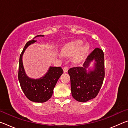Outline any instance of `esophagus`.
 <instances>
[{
    "mask_svg": "<svg viewBox=\"0 0 128 128\" xmlns=\"http://www.w3.org/2000/svg\"><path fill=\"white\" fill-rule=\"evenodd\" d=\"M63 70H64V73L67 72H68V68L67 66H64V68H63Z\"/></svg>",
    "mask_w": 128,
    "mask_h": 128,
    "instance_id": "obj_1",
    "label": "esophagus"
}]
</instances>
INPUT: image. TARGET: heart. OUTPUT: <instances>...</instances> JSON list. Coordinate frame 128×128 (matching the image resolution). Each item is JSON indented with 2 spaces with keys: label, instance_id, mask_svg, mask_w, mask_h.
<instances>
[{
  "label": "heart",
  "instance_id": "b5f03b06",
  "mask_svg": "<svg viewBox=\"0 0 128 128\" xmlns=\"http://www.w3.org/2000/svg\"><path fill=\"white\" fill-rule=\"evenodd\" d=\"M83 41L76 40L67 43L62 48V52L64 55L73 56V60L76 62H80L83 61L86 57L90 50L89 44L88 43L83 44Z\"/></svg>",
  "mask_w": 128,
  "mask_h": 128
}]
</instances>
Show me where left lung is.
Here are the masks:
<instances>
[{"instance_id": "left-lung-1", "label": "left lung", "mask_w": 128, "mask_h": 128, "mask_svg": "<svg viewBox=\"0 0 128 128\" xmlns=\"http://www.w3.org/2000/svg\"><path fill=\"white\" fill-rule=\"evenodd\" d=\"M92 62H94L93 68H88ZM68 73L73 98L80 102H86L95 98L104 78V60L102 50L95 48L86 58L83 66L70 68Z\"/></svg>"}]
</instances>
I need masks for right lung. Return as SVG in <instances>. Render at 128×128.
Returning <instances> with one entry per match:
<instances>
[{
    "mask_svg": "<svg viewBox=\"0 0 128 128\" xmlns=\"http://www.w3.org/2000/svg\"><path fill=\"white\" fill-rule=\"evenodd\" d=\"M38 36H44L38 35L34 38ZM34 39L26 43L20 55L18 78L21 88L28 99L34 102L43 103L52 96L54 88L60 77L63 73V70L61 67L50 66L44 76L40 78L33 79L28 76L24 68L22 56L27 47L36 42Z\"/></svg>",
    "mask_w": 128,
    "mask_h": 128,
    "instance_id": "add662e5",
    "label": "right lung"
}]
</instances>
